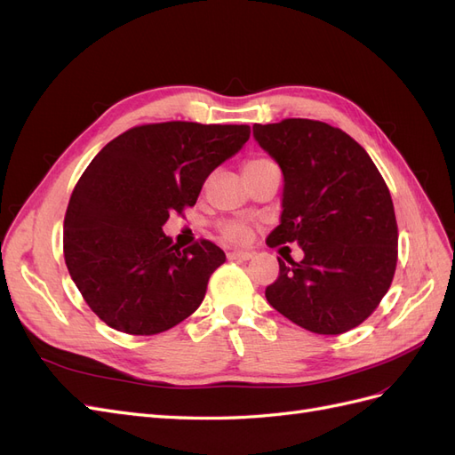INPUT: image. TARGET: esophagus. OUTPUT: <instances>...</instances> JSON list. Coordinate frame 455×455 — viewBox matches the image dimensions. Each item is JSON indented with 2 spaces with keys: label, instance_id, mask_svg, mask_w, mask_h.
Instances as JSON below:
<instances>
[{
  "label": "esophagus",
  "instance_id": "esophagus-1",
  "mask_svg": "<svg viewBox=\"0 0 455 455\" xmlns=\"http://www.w3.org/2000/svg\"><path fill=\"white\" fill-rule=\"evenodd\" d=\"M252 254L251 252H243V251H231L228 252V259H233V261H246L251 259Z\"/></svg>",
  "mask_w": 455,
  "mask_h": 455
}]
</instances>
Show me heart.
<instances>
[{
  "label": "heart",
  "mask_w": 455,
  "mask_h": 455,
  "mask_svg": "<svg viewBox=\"0 0 455 455\" xmlns=\"http://www.w3.org/2000/svg\"><path fill=\"white\" fill-rule=\"evenodd\" d=\"M275 164L273 161L266 157H251L244 161V176L246 174H256L259 171H264L267 167ZM252 231L244 222H239V220H229V222L220 224V237H222L226 243L231 244H244L251 241Z\"/></svg>",
  "instance_id": "heart-1"
}]
</instances>
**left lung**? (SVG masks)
Instances as JSON below:
<instances>
[{
	"instance_id": "1",
	"label": "left lung",
	"mask_w": 455,
	"mask_h": 455,
	"mask_svg": "<svg viewBox=\"0 0 455 455\" xmlns=\"http://www.w3.org/2000/svg\"><path fill=\"white\" fill-rule=\"evenodd\" d=\"M284 178L281 224L267 246L298 243L304 259H279L269 306L315 334L359 326L387 294L398 229L389 188L366 149L313 119L252 127Z\"/></svg>"
}]
</instances>
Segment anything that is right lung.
Wrapping results in <instances>:
<instances>
[{"label":"right lung","mask_w":455,"mask_h":455,"mask_svg":"<svg viewBox=\"0 0 455 455\" xmlns=\"http://www.w3.org/2000/svg\"><path fill=\"white\" fill-rule=\"evenodd\" d=\"M249 136V125L154 123L119 134L91 161L68 203L64 259L108 326L151 336L201 306L226 254L204 239L182 251L163 226L196 204L209 174Z\"/></svg>","instance_id":"right-lung-1"}]
</instances>
